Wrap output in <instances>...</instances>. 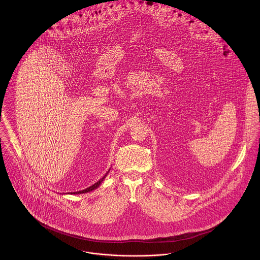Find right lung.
<instances>
[{
	"mask_svg": "<svg viewBox=\"0 0 260 260\" xmlns=\"http://www.w3.org/2000/svg\"><path fill=\"white\" fill-rule=\"evenodd\" d=\"M110 172V171H109ZM109 172L108 173H106V175L105 176H103L99 181H96L94 184H92V185H90L89 187H87V188H86V189H83V190H80V191H75V192H70L71 194H81V193H86V192H89V191H91V190H93V189H95L96 187H99L100 186V184L104 181V179L106 178V176L108 175V173H109ZM69 193V192H68Z\"/></svg>",
	"mask_w": 260,
	"mask_h": 260,
	"instance_id": "add662e5",
	"label": "right lung"
}]
</instances>
